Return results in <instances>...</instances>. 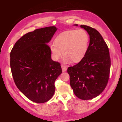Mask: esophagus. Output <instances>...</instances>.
Returning <instances> with one entry per match:
<instances>
[{
    "instance_id": "obj_1",
    "label": "esophagus",
    "mask_w": 122,
    "mask_h": 122,
    "mask_svg": "<svg viewBox=\"0 0 122 122\" xmlns=\"http://www.w3.org/2000/svg\"><path fill=\"white\" fill-rule=\"evenodd\" d=\"M61 69H62V72H65V71H67V67H66V66H64V65H61Z\"/></svg>"
}]
</instances>
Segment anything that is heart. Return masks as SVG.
Returning <instances> with one entry per match:
<instances>
[{"label": "heart", "mask_w": 122, "mask_h": 122, "mask_svg": "<svg viewBox=\"0 0 122 122\" xmlns=\"http://www.w3.org/2000/svg\"><path fill=\"white\" fill-rule=\"evenodd\" d=\"M90 44V36L83 29L62 32L55 39V43L49 46L53 60L57 61L63 53V61L65 64L73 61L78 62L86 56Z\"/></svg>", "instance_id": "1"}]
</instances>
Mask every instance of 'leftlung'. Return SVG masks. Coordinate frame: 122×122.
I'll return each mask as SVG.
<instances>
[{"instance_id":"1","label":"left lung","mask_w":122,"mask_h":122,"mask_svg":"<svg viewBox=\"0 0 122 122\" xmlns=\"http://www.w3.org/2000/svg\"><path fill=\"white\" fill-rule=\"evenodd\" d=\"M80 27L90 36L88 49L82 60L69 67L67 72L74 93L87 100L97 97L105 89L109 76L110 58L108 46L96 29L84 25Z\"/></svg>"}]
</instances>
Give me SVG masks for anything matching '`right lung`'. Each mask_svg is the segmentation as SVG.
Segmentation results:
<instances>
[{
	"instance_id": "obj_1",
	"label": "right lung",
	"mask_w": 122,
	"mask_h": 122,
	"mask_svg": "<svg viewBox=\"0 0 122 122\" xmlns=\"http://www.w3.org/2000/svg\"><path fill=\"white\" fill-rule=\"evenodd\" d=\"M57 28L36 29L18 40L10 53V66L14 82L30 100L45 103L52 97L55 81L62 72L60 64L51 58L47 45Z\"/></svg>"
}]
</instances>
